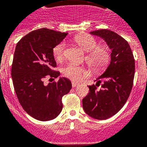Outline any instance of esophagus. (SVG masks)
<instances>
[{"label":"esophagus","mask_w":147,"mask_h":147,"mask_svg":"<svg viewBox=\"0 0 147 147\" xmlns=\"http://www.w3.org/2000/svg\"><path fill=\"white\" fill-rule=\"evenodd\" d=\"M78 86V84L77 83H75V82H72V87H76V86Z\"/></svg>","instance_id":"esophagus-1"}]
</instances>
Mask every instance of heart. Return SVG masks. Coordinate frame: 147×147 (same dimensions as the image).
Listing matches in <instances>:
<instances>
[{
  "instance_id": "1",
  "label": "heart",
  "mask_w": 147,
  "mask_h": 147,
  "mask_svg": "<svg viewBox=\"0 0 147 147\" xmlns=\"http://www.w3.org/2000/svg\"><path fill=\"white\" fill-rule=\"evenodd\" d=\"M75 43L81 49L87 52L85 56L86 63L95 70L101 69L109 63L110 59V50L109 47L104 45H98V40L94 37L89 35H77L74 38ZM66 49L65 42L56 44L52 49L53 55L57 61H61L63 58ZM62 74L64 77L75 82L81 81L88 75V71L84 67L69 64L63 67Z\"/></svg>"
}]
</instances>
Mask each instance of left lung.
I'll return each mask as SVG.
<instances>
[{
  "label": "left lung",
  "mask_w": 147,
  "mask_h": 147,
  "mask_svg": "<svg viewBox=\"0 0 147 147\" xmlns=\"http://www.w3.org/2000/svg\"><path fill=\"white\" fill-rule=\"evenodd\" d=\"M90 33L104 39L112 53L110 63L96 79L97 84L89 86V92L83 98V108L92 118L105 120L115 115L129 96L133 86L135 59L128 42L117 33L108 29Z\"/></svg>",
  "instance_id": "8db88e82"
}]
</instances>
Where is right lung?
Returning a JSON list of instances; mask_svg holds the SVG:
<instances>
[{
	"label": "right lung",
	"instance_id": "1",
	"mask_svg": "<svg viewBox=\"0 0 147 147\" xmlns=\"http://www.w3.org/2000/svg\"><path fill=\"white\" fill-rule=\"evenodd\" d=\"M67 33L52 29H37L18 42L12 65V78L20 105L27 114L41 121L55 118L63 109L62 97L72 89L66 78L43 84L46 78H57L58 71L52 49Z\"/></svg>",
	"mask_w": 147,
	"mask_h": 147
}]
</instances>
